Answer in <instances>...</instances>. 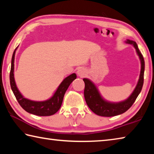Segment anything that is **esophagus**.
I'll use <instances>...</instances> for the list:
<instances>
[{
  "label": "esophagus",
  "mask_w": 154,
  "mask_h": 154,
  "mask_svg": "<svg viewBox=\"0 0 154 154\" xmlns=\"http://www.w3.org/2000/svg\"><path fill=\"white\" fill-rule=\"evenodd\" d=\"M86 70H85L84 68H79V69L77 70V73L78 75V76H79L80 77H83L84 76H85L86 75Z\"/></svg>",
  "instance_id": "esophagus-1"
}]
</instances>
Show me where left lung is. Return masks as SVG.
Wrapping results in <instances>:
<instances>
[{
	"label": "left lung",
	"mask_w": 154,
	"mask_h": 154,
	"mask_svg": "<svg viewBox=\"0 0 154 154\" xmlns=\"http://www.w3.org/2000/svg\"><path fill=\"white\" fill-rule=\"evenodd\" d=\"M125 42L134 46L140 61V72L139 79L134 90L128 98L126 100L118 103L109 102V101L106 100L105 98H103L100 93L99 92L97 87L92 81L87 79V78L83 79V82L85 83L84 97L85 102L91 110L98 116L112 117L124 113V112L128 110L130 106L133 105L137 96H139L142 90L145 71L144 58H143V55L138 48L137 44L135 41L127 39Z\"/></svg>",
	"instance_id": "1"
}]
</instances>
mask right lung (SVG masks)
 <instances>
[{
    "mask_svg": "<svg viewBox=\"0 0 154 154\" xmlns=\"http://www.w3.org/2000/svg\"><path fill=\"white\" fill-rule=\"evenodd\" d=\"M17 48L15 49L11 59V66L10 71V85L17 102L26 111L38 116H49L55 114L62 105L64 94L70 84L77 78L75 73L70 75L65 78L60 84L55 93L51 97L46 100L35 101L24 97L18 90L14 78V60Z\"/></svg>",
    "mask_w": 154,
    "mask_h": 154,
    "instance_id": "right-lung-1",
    "label": "right lung"
}]
</instances>
